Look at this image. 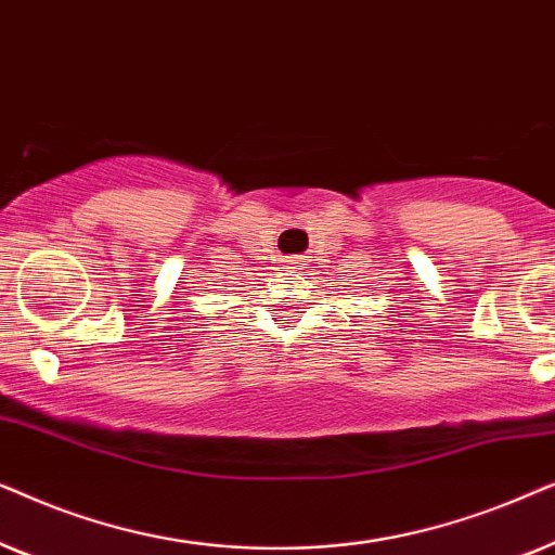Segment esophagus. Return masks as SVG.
Instances as JSON below:
<instances>
[{
  "mask_svg": "<svg viewBox=\"0 0 555 555\" xmlns=\"http://www.w3.org/2000/svg\"><path fill=\"white\" fill-rule=\"evenodd\" d=\"M286 269H299V261H297V258H289V261H286Z\"/></svg>",
  "mask_w": 555,
  "mask_h": 555,
  "instance_id": "1",
  "label": "esophagus"
}]
</instances>
